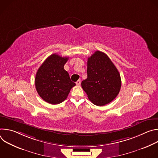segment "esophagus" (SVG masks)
Segmentation results:
<instances>
[{
  "mask_svg": "<svg viewBox=\"0 0 158 158\" xmlns=\"http://www.w3.org/2000/svg\"><path fill=\"white\" fill-rule=\"evenodd\" d=\"M76 85H80V84H81V80L79 79V80H78L76 82Z\"/></svg>",
  "mask_w": 158,
  "mask_h": 158,
  "instance_id": "obj_1",
  "label": "esophagus"
}]
</instances>
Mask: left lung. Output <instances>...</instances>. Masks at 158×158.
I'll use <instances>...</instances> for the list:
<instances>
[{"label":"left lung","mask_w":158,"mask_h":158,"mask_svg":"<svg viewBox=\"0 0 158 158\" xmlns=\"http://www.w3.org/2000/svg\"><path fill=\"white\" fill-rule=\"evenodd\" d=\"M87 73V78L81 85L94 104L102 106L116 98L121 86V76L105 53L97 51L88 58Z\"/></svg>","instance_id":"1"}]
</instances>
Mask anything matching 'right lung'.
<instances>
[{
	"mask_svg": "<svg viewBox=\"0 0 158 158\" xmlns=\"http://www.w3.org/2000/svg\"><path fill=\"white\" fill-rule=\"evenodd\" d=\"M69 57L53 54L40 66L35 75V85L40 98L51 104L63 102L76 85L64 65Z\"/></svg>",
	"mask_w": 158,
	"mask_h": 158,
	"instance_id": "obj_1",
	"label": "right lung"
}]
</instances>
